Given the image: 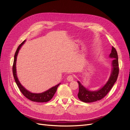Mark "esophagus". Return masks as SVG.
<instances>
[{
    "label": "esophagus",
    "instance_id": "34e87169",
    "mask_svg": "<svg viewBox=\"0 0 130 130\" xmlns=\"http://www.w3.org/2000/svg\"><path fill=\"white\" fill-rule=\"evenodd\" d=\"M67 80L69 82L72 81L74 80V76L72 75H69V76H68L67 78Z\"/></svg>",
    "mask_w": 130,
    "mask_h": 130
}]
</instances>
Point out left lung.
I'll return each mask as SVG.
<instances>
[{"instance_id":"obj_1","label":"left lung","mask_w":130,"mask_h":130,"mask_svg":"<svg viewBox=\"0 0 130 130\" xmlns=\"http://www.w3.org/2000/svg\"><path fill=\"white\" fill-rule=\"evenodd\" d=\"M109 57L114 58L112 61V71L109 80L107 83L99 90L96 91H89L82 86L79 81H77L79 87V90L77 96L81 101L84 103H92V102L100 100L104 98L110 91L116 82L119 74L118 57L116 49L112 46L111 53Z\"/></svg>"}]
</instances>
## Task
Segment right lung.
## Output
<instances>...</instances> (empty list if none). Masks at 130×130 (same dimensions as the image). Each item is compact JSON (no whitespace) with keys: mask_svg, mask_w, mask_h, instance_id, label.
I'll use <instances>...</instances> for the list:
<instances>
[{"mask_svg":"<svg viewBox=\"0 0 130 130\" xmlns=\"http://www.w3.org/2000/svg\"><path fill=\"white\" fill-rule=\"evenodd\" d=\"M25 42V40L23 41L21 44L19 45L14 54V61H13V64L12 67V72H13V75L14 80L15 81V83H16L19 90H20V91L22 92V93L23 94V95L27 98V99H28L32 101L38 102V103H44V102H48L52 99L55 93L56 92L58 86L60 85V84H59L56 86H54V87H53L52 88H50L49 89L46 90V91L44 92H43L41 93H32L28 91V90H26L24 87H23V86L21 84L20 82H19L17 78V74H16V67H15V64H16L17 57V55L19 49H20L21 46L23 44H24Z\"/></svg>","mask_w":130,"mask_h":130,"instance_id":"add662e5","label":"right lung"}]
</instances>
